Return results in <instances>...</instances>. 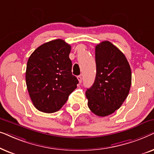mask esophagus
<instances>
[{
    "mask_svg": "<svg viewBox=\"0 0 154 154\" xmlns=\"http://www.w3.org/2000/svg\"><path fill=\"white\" fill-rule=\"evenodd\" d=\"M77 79H78V80H79V83H82V80H83V78H82V75H79V76L77 77Z\"/></svg>",
    "mask_w": 154,
    "mask_h": 154,
    "instance_id": "obj_1",
    "label": "esophagus"
}]
</instances>
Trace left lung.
<instances>
[{
	"label": "left lung",
	"instance_id": "1",
	"mask_svg": "<svg viewBox=\"0 0 154 154\" xmlns=\"http://www.w3.org/2000/svg\"><path fill=\"white\" fill-rule=\"evenodd\" d=\"M95 62V80L85 95L92 112L104 117L114 113L127 98L132 73L125 56L109 41L96 45Z\"/></svg>",
	"mask_w": 154,
	"mask_h": 154
}]
</instances>
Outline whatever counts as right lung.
<instances>
[{"instance_id":"add662e5","label":"right lung","mask_w":154,"mask_h":154,"mask_svg":"<svg viewBox=\"0 0 154 154\" xmlns=\"http://www.w3.org/2000/svg\"><path fill=\"white\" fill-rule=\"evenodd\" d=\"M71 45L56 39L36 48L26 65V83L33 104L44 113L60 110L77 88L69 59Z\"/></svg>"}]
</instances>
